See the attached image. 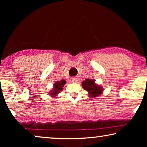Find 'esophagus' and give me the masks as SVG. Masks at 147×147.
I'll return each instance as SVG.
<instances>
[{
  "instance_id": "esophagus-1",
  "label": "esophagus",
  "mask_w": 147,
  "mask_h": 147,
  "mask_svg": "<svg viewBox=\"0 0 147 147\" xmlns=\"http://www.w3.org/2000/svg\"><path fill=\"white\" fill-rule=\"evenodd\" d=\"M72 82H73L75 83V82H77V79L76 78H72Z\"/></svg>"
}]
</instances>
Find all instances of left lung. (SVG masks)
<instances>
[{
  "mask_svg": "<svg viewBox=\"0 0 147 147\" xmlns=\"http://www.w3.org/2000/svg\"><path fill=\"white\" fill-rule=\"evenodd\" d=\"M82 87L86 91H88L90 96L91 97H96L99 96L102 93V88L98 85H96L94 81L91 79H86L82 82Z\"/></svg>",
  "mask_w": 147,
  "mask_h": 147,
  "instance_id": "obj_1",
  "label": "left lung"
}]
</instances>
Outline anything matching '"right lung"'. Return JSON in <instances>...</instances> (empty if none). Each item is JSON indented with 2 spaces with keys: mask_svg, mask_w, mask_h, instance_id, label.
Wrapping results in <instances>:
<instances>
[{
  "mask_svg": "<svg viewBox=\"0 0 147 147\" xmlns=\"http://www.w3.org/2000/svg\"><path fill=\"white\" fill-rule=\"evenodd\" d=\"M65 83L66 82L65 80H62L55 82L54 85L53 90H52L51 91V95L56 96L57 94H58L59 92L61 91L62 89H63V86Z\"/></svg>",
  "mask_w": 147,
  "mask_h": 147,
  "instance_id": "add662e5",
  "label": "right lung"
}]
</instances>
